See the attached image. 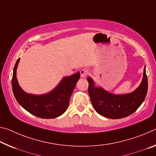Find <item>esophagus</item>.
<instances>
[{
	"label": "esophagus",
	"mask_w": 156,
	"mask_h": 156,
	"mask_svg": "<svg viewBox=\"0 0 156 156\" xmlns=\"http://www.w3.org/2000/svg\"><path fill=\"white\" fill-rule=\"evenodd\" d=\"M80 73L81 77L85 78L89 74V71L87 70V69H82V70H80Z\"/></svg>",
	"instance_id": "esophagus-1"
}]
</instances>
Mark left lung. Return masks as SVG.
Wrapping results in <instances>:
<instances>
[{"instance_id":"left-lung-1","label":"left lung","mask_w":156,"mask_h":156,"mask_svg":"<svg viewBox=\"0 0 156 156\" xmlns=\"http://www.w3.org/2000/svg\"><path fill=\"white\" fill-rule=\"evenodd\" d=\"M87 81L88 93L94 108L99 115L113 119L126 117L135 112L144 101L148 90L145 67L139 87L132 93L126 94H113L102 87H96L90 77L87 78Z\"/></svg>"}]
</instances>
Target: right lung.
<instances>
[{
    "label": "right lung",
    "instance_id": "1",
    "mask_svg": "<svg viewBox=\"0 0 156 156\" xmlns=\"http://www.w3.org/2000/svg\"><path fill=\"white\" fill-rule=\"evenodd\" d=\"M20 58L14 65L12 79V90L17 102L32 115L42 119H53L67 109L69 99L80 78L79 72L66 76L49 93L42 95L28 94L22 90L16 78V69Z\"/></svg>",
    "mask_w": 156,
    "mask_h": 156
}]
</instances>
